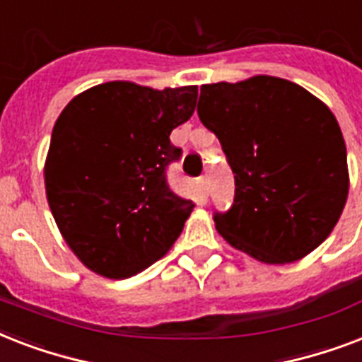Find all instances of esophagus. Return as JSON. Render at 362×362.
I'll list each match as a JSON object with an SVG mask.
<instances>
[{"mask_svg":"<svg viewBox=\"0 0 362 362\" xmlns=\"http://www.w3.org/2000/svg\"><path fill=\"white\" fill-rule=\"evenodd\" d=\"M199 187H201V193L206 197V195H209V180H206V176H201V178H199Z\"/></svg>","mask_w":362,"mask_h":362,"instance_id":"obj_1","label":"esophagus"}]
</instances>
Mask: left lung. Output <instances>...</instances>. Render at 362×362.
I'll return each instance as SVG.
<instances>
[{
	"label": "left lung",
	"mask_w": 362,
	"mask_h": 362,
	"mask_svg": "<svg viewBox=\"0 0 362 362\" xmlns=\"http://www.w3.org/2000/svg\"><path fill=\"white\" fill-rule=\"evenodd\" d=\"M197 115L235 173V203L214 216L221 237L264 264L314 252L349 192L346 142L331 109L295 82L255 75L203 84Z\"/></svg>",
	"instance_id": "obj_1"
}]
</instances>
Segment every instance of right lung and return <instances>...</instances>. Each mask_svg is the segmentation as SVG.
Wrapping results in <instances>:
<instances>
[{
    "mask_svg": "<svg viewBox=\"0 0 362 362\" xmlns=\"http://www.w3.org/2000/svg\"><path fill=\"white\" fill-rule=\"evenodd\" d=\"M197 86L153 90L112 81L78 93L54 124L45 161L48 206L71 252L112 280L169 252L193 210L165 170L170 131L192 118Z\"/></svg>",
    "mask_w": 362,
    "mask_h": 362,
    "instance_id": "add662e5",
    "label": "right lung"
}]
</instances>
